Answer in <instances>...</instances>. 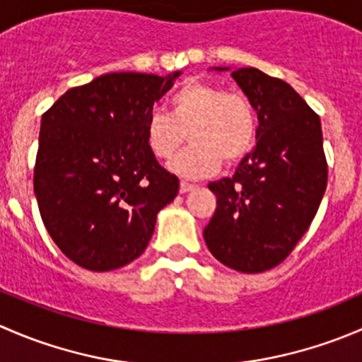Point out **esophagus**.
<instances>
[{
	"instance_id": "esophagus-1",
	"label": "esophagus",
	"mask_w": 362,
	"mask_h": 362,
	"mask_svg": "<svg viewBox=\"0 0 362 362\" xmlns=\"http://www.w3.org/2000/svg\"><path fill=\"white\" fill-rule=\"evenodd\" d=\"M194 187H196V185L187 184V182H180V192H182V194H185V192L192 191V189H194Z\"/></svg>"
}]
</instances>
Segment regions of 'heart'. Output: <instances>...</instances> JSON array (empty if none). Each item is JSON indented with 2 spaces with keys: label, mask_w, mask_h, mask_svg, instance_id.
Masks as SVG:
<instances>
[{
  "label": "heart",
  "mask_w": 362,
  "mask_h": 362,
  "mask_svg": "<svg viewBox=\"0 0 362 362\" xmlns=\"http://www.w3.org/2000/svg\"><path fill=\"white\" fill-rule=\"evenodd\" d=\"M170 113L154 110L145 119V144L154 158L168 160L184 145L191 147L171 163L185 178L208 177L221 166L238 164L249 156L257 134V117L242 94L204 82H187L168 101Z\"/></svg>",
  "instance_id": "obj_1"
}]
</instances>
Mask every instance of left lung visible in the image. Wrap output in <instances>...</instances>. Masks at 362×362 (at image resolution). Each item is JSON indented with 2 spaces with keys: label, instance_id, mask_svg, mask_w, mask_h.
Returning a JSON list of instances; mask_svg holds the SVG:
<instances>
[{
  "label": "left lung",
  "instance_id": "8db88e82",
  "mask_svg": "<svg viewBox=\"0 0 362 362\" xmlns=\"http://www.w3.org/2000/svg\"><path fill=\"white\" fill-rule=\"evenodd\" d=\"M231 76L257 112V145L231 178L208 184L217 208L203 236L224 266L261 273L293 252L319 210L327 185L322 127L284 80L257 68H235Z\"/></svg>",
  "mask_w": 362,
  "mask_h": 362
}]
</instances>
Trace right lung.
<instances>
[{"instance_id":"add662e5","label":"right lung","mask_w":362,"mask_h":362,"mask_svg":"<svg viewBox=\"0 0 362 362\" xmlns=\"http://www.w3.org/2000/svg\"><path fill=\"white\" fill-rule=\"evenodd\" d=\"M182 71L107 73L42 115L35 166L40 215L61 252L90 272L140 257L178 178L145 144V119Z\"/></svg>"}]
</instances>
